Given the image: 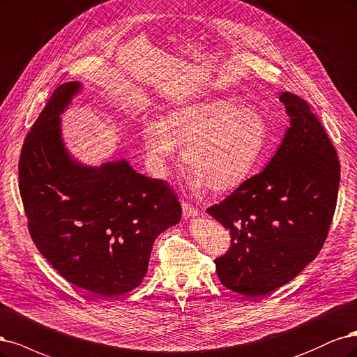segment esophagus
<instances>
[{
  "label": "esophagus",
  "instance_id": "obj_1",
  "mask_svg": "<svg viewBox=\"0 0 357 357\" xmlns=\"http://www.w3.org/2000/svg\"><path fill=\"white\" fill-rule=\"evenodd\" d=\"M199 215V211L194 208V206H191L190 203H183L182 202V216L183 220H188V218H194Z\"/></svg>",
  "mask_w": 357,
  "mask_h": 357
}]
</instances>
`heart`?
<instances>
[{"mask_svg":"<svg viewBox=\"0 0 357 357\" xmlns=\"http://www.w3.org/2000/svg\"><path fill=\"white\" fill-rule=\"evenodd\" d=\"M268 141L262 114L241 107L236 98H218L182 105L163 123L145 126L142 144L157 172L167 176L176 162V146L185 149L183 162L190 187L216 194L234 191L249 179Z\"/></svg>","mask_w":357,"mask_h":357,"instance_id":"1","label":"heart"}]
</instances>
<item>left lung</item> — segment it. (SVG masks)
I'll list each match as a JSON object with an SVG mask.
<instances>
[{
    "label": "left lung",
    "instance_id": "left-lung-1",
    "mask_svg": "<svg viewBox=\"0 0 357 357\" xmlns=\"http://www.w3.org/2000/svg\"><path fill=\"white\" fill-rule=\"evenodd\" d=\"M279 98L291 120L274 157L206 211L231 231V248L215 259L218 278L252 298L291 282L317 257L340 185L335 148L308 103L287 91Z\"/></svg>",
    "mask_w": 357,
    "mask_h": 357
}]
</instances>
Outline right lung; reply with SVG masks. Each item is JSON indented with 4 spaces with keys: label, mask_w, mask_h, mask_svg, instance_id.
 <instances>
[{
    "label": "right lung",
    "mask_w": 357,
    "mask_h": 357,
    "mask_svg": "<svg viewBox=\"0 0 357 357\" xmlns=\"http://www.w3.org/2000/svg\"><path fill=\"white\" fill-rule=\"evenodd\" d=\"M83 91L57 87L22 146L19 190L33 243L63 279L99 298L139 286L155 238L181 221L167 183L128 158L84 165L70 153L62 114Z\"/></svg>",
    "instance_id": "1"
}]
</instances>
